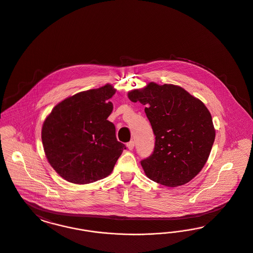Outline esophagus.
I'll return each instance as SVG.
<instances>
[{"instance_id":"1","label":"esophagus","mask_w":253,"mask_h":253,"mask_svg":"<svg viewBox=\"0 0 253 253\" xmlns=\"http://www.w3.org/2000/svg\"><path fill=\"white\" fill-rule=\"evenodd\" d=\"M133 147H134V142L131 140L130 142H128L127 143V148L130 150V151H132V149H133Z\"/></svg>"}]
</instances>
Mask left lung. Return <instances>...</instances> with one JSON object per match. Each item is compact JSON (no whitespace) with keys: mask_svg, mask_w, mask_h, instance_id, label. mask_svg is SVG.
Here are the masks:
<instances>
[{"mask_svg":"<svg viewBox=\"0 0 253 253\" xmlns=\"http://www.w3.org/2000/svg\"><path fill=\"white\" fill-rule=\"evenodd\" d=\"M128 97L146 106L156 135L153 155L141 161L145 174L170 188L193 179L204 167L215 138L204 103L180 86L156 83L129 91Z\"/></svg>","mask_w":253,"mask_h":253,"instance_id":"1","label":"left lung"}]
</instances>
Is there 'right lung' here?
Masks as SVG:
<instances>
[{
    "mask_svg": "<svg viewBox=\"0 0 253 253\" xmlns=\"http://www.w3.org/2000/svg\"><path fill=\"white\" fill-rule=\"evenodd\" d=\"M116 89L105 84L80 92L58 103L42 128L45 157L63 179L89 184L113 171L125 145L116 137L107 121L113 111L109 100Z\"/></svg>",
    "mask_w": 253,
    "mask_h": 253,
    "instance_id": "obj_1",
    "label": "right lung"
}]
</instances>
